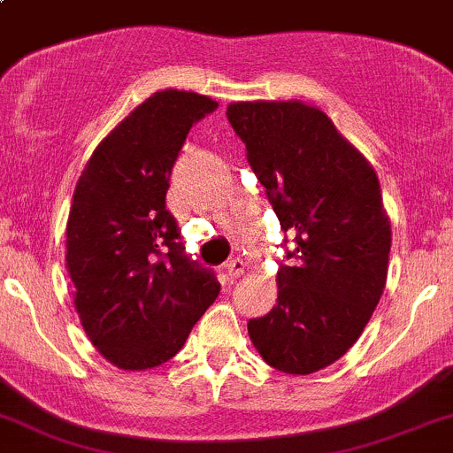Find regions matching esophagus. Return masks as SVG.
Instances as JSON below:
<instances>
[{
    "label": "esophagus",
    "instance_id": "esophagus-1",
    "mask_svg": "<svg viewBox=\"0 0 453 453\" xmlns=\"http://www.w3.org/2000/svg\"><path fill=\"white\" fill-rule=\"evenodd\" d=\"M226 268H227V277H230V280H238V277H241L242 273H245L247 265L241 260V257H232V260L227 262Z\"/></svg>",
    "mask_w": 453,
    "mask_h": 453
}]
</instances>
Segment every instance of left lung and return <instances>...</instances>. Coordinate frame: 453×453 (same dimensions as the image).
Returning a JSON list of instances; mask_svg holds the SVG:
<instances>
[{
  "mask_svg": "<svg viewBox=\"0 0 453 453\" xmlns=\"http://www.w3.org/2000/svg\"><path fill=\"white\" fill-rule=\"evenodd\" d=\"M226 113L293 241L277 305L247 329L268 365L311 374L359 340L385 290L391 226L379 178L320 109L256 101Z\"/></svg>",
  "mask_w": 453,
  "mask_h": 453,
  "instance_id": "8db88e82",
  "label": "left lung"
}]
</instances>
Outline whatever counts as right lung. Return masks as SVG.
Returning a JSON list of instances; mask_svg holds the SVG:
<instances>
[{
    "instance_id": "obj_1",
    "label": "right lung",
    "mask_w": 453,
    "mask_h": 453,
    "mask_svg": "<svg viewBox=\"0 0 453 453\" xmlns=\"http://www.w3.org/2000/svg\"><path fill=\"white\" fill-rule=\"evenodd\" d=\"M212 98L163 89L98 143L66 226V268L83 331L107 361L148 370L180 350L221 283L187 256L165 208L178 152Z\"/></svg>"
}]
</instances>
